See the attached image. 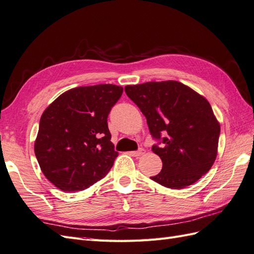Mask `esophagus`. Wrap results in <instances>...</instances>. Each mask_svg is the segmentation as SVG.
I'll return each instance as SVG.
<instances>
[{
	"mask_svg": "<svg viewBox=\"0 0 254 254\" xmlns=\"http://www.w3.org/2000/svg\"><path fill=\"white\" fill-rule=\"evenodd\" d=\"M145 153V150L144 149H139V150H137V151H132V152H129V154L132 155V157H135V158H138V157H140V155H142Z\"/></svg>",
	"mask_w": 254,
	"mask_h": 254,
	"instance_id": "obj_1",
	"label": "esophagus"
}]
</instances>
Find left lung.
<instances>
[{
  "label": "left lung",
  "mask_w": 254,
  "mask_h": 254,
  "mask_svg": "<svg viewBox=\"0 0 254 254\" xmlns=\"http://www.w3.org/2000/svg\"><path fill=\"white\" fill-rule=\"evenodd\" d=\"M125 90L146 117L153 137L165 136L161 146L152 147L163 166L151 179L171 189L196 183L218 153L220 123L209 102L176 80L149 81Z\"/></svg>",
  "instance_id": "1"
}]
</instances>
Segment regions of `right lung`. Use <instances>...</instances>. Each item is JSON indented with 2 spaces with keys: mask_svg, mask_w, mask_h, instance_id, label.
<instances>
[{
  "mask_svg": "<svg viewBox=\"0 0 254 254\" xmlns=\"http://www.w3.org/2000/svg\"><path fill=\"white\" fill-rule=\"evenodd\" d=\"M123 88L116 84L65 91L44 110L34 144L43 174L62 191L87 189L110 171L118 152L107 117Z\"/></svg>",
  "mask_w": 254,
  "mask_h": 254,
  "instance_id": "add662e5",
  "label": "right lung"
}]
</instances>
